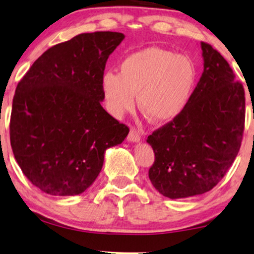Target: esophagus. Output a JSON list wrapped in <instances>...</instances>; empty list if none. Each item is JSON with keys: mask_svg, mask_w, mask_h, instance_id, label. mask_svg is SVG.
<instances>
[{"mask_svg": "<svg viewBox=\"0 0 254 254\" xmlns=\"http://www.w3.org/2000/svg\"><path fill=\"white\" fill-rule=\"evenodd\" d=\"M127 140L128 142H138L141 140V136H140V133H138L137 129H135V128H130L129 130V134H128L127 136Z\"/></svg>", "mask_w": 254, "mask_h": 254, "instance_id": "obj_1", "label": "esophagus"}]
</instances>
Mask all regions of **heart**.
<instances>
[{"mask_svg": "<svg viewBox=\"0 0 254 254\" xmlns=\"http://www.w3.org/2000/svg\"><path fill=\"white\" fill-rule=\"evenodd\" d=\"M196 68L190 59L159 47H147L125 58L119 74L106 71L102 90L106 107L121 117L135 106L155 124L175 120L185 110L196 84Z\"/></svg>", "mask_w": 254, "mask_h": 254, "instance_id": "b5f03b06", "label": "heart"}]
</instances>
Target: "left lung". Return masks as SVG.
<instances>
[{"instance_id":"1","label":"left lung","mask_w":254,"mask_h":254,"mask_svg":"<svg viewBox=\"0 0 254 254\" xmlns=\"http://www.w3.org/2000/svg\"><path fill=\"white\" fill-rule=\"evenodd\" d=\"M203 72L185 110L147 142L155 152L149 179L162 195L185 199L210 190L242 144L245 93L227 60L201 43Z\"/></svg>"}]
</instances>
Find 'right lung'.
Segmentation results:
<instances>
[{"instance_id": "right-lung-1", "label": "right lung", "mask_w": 254, "mask_h": 254, "mask_svg": "<svg viewBox=\"0 0 254 254\" xmlns=\"http://www.w3.org/2000/svg\"><path fill=\"white\" fill-rule=\"evenodd\" d=\"M124 39L110 31L78 34L45 52L17 85L10 143L24 175L43 192H84L98 177L106 149L128 135L102 106L106 61Z\"/></svg>"}]
</instances>
